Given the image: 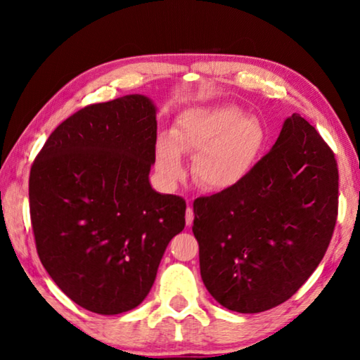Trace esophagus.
<instances>
[{
  "mask_svg": "<svg viewBox=\"0 0 360 360\" xmlns=\"http://www.w3.org/2000/svg\"><path fill=\"white\" fill-rule=\"evenodd\" d=\"M192 222H193V210L191 208V205H188L187 210H186V224H187V227H191Z\"/></svg>",
  "mask_w": 360,
  "mask_h": 360,
  "instance_id": "1",
  "label": "esophagus"
}]
</instances>
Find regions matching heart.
<instances>
[{
	"label": "heart",
	"instance_id": "heart-1",
	"mask_svg": "<svg viewBox=\"0 0 360 360\" xmlns=\"http://www.w3.org/2000/svg\"><path fill=\"white\" fill-rule=\"evenodd\" d=\"M265 144L260 122L235 106L192 108L176 120L172 135L155 146V169L174 187L186 173L184 155L195 157L192 174L208 191H230L245 181Z\"/></svg>",
	"mask_w": 360,
	"mask_h": 360
}]
</instances>
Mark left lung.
I'll list each match as a JSON object with an SVG mask.
<instances>
[{
  "mask_svg": "<svg viewBox=\"0 0 360 360\" xmlns=\"http://www.w3.org/2000/svg\"><path fill=\"white\" fill-rule=\"evenodd\" d=\"M337 211L333 152L313 125L292 114L241 184L193 202L206 289L236 313L278 307L324 257Z\"/></svg>",
  "mask_w": 360,
  "mask_h": 360,
  "instance_id": "obj_1",
  "label": "left lung"
}]
</instances>
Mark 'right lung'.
Segmentation results:
<instances>
[{
  "label": "right lung",
  "mask_w": 360,
  "mask_h": 360,
  "mask_svg": "<svg viewBox=\"0 0 360 360\" xmlns=\"http://www.w3.org/2000/svg\"><path fill=\"white\" fill-rule=\"evenodd\" d=\"M157 106L125 95L60 124L30 172L36 249L63 294L98 314L136 308L163 252L184 230L186 202L152 188Z\"/></svg>",
  "instance_id": "add662e5"
}]
</instances>
